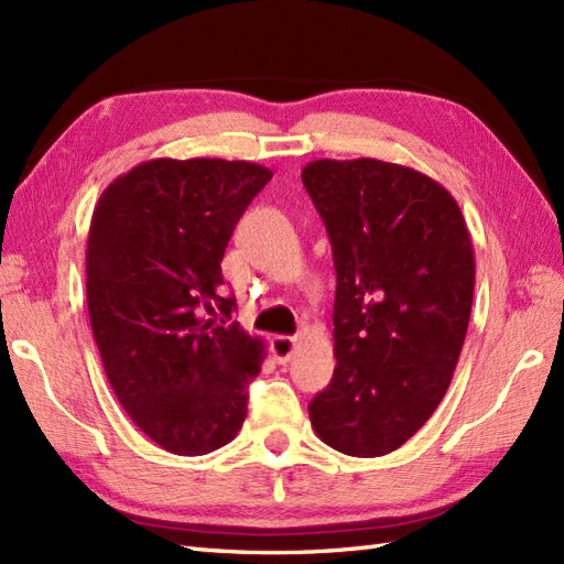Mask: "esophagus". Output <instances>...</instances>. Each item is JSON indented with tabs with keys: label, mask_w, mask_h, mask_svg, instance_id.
<instances>
[{
	"label": "esophagus",
	"mask_w": 564,
	"mask_h": 564,
	"mask_svg": "<svg viewBox=\"0 0 564 564\" xmlns=\"http://www.w3.org/2000/svg\"><path fill=\"white\" fill-rule=\"evenodd\" d=\"M296 337H284V334H275L270 341V348L272 354H275L278 362H286L289 358H292V354L296 351Z\"/></svg>",
	"instance_id": "1"
}]
</instances>
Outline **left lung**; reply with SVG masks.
<instances>
[{
    "label": "left lung",
    "instance_id": "1",
    "mask_svg": "<svg viewBox=\"0 0 564 564\" xmlns=\"http://www.w3.org/2000/svg\"><path fill=\"white\" fill-rule=\"evenodd\" d=\"M303 187L332 241V382L308 405L334 451L377 458L403 446L453 379L475 294L458 202L408 165L311 161Z\"/></svg>",
    "mask_w": 564,
    "mask_h": 564
}]
</instances>
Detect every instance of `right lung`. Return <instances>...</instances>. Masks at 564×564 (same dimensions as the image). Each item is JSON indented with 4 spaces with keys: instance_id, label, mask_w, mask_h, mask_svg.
I'll return each instance as SVG.
<instances>
[{
    "instance_id": "obj_1",
    "label": "right lung",
    "mask_w": 564,
    "mask_h": 564,
    "mask_svg": "<svg viewBox=\"0 0 564 564\" xmlns=\"http://www.w3.org/2000/svg\"><path fill=\"white\" fill-rule=\"evenodd\" d=\"M272 173L223 159H154L104 189L87 235V311L130 420L175 455L237 436L265 344L230 317L220 261Z\"/></svg>"
}]
</instances>
